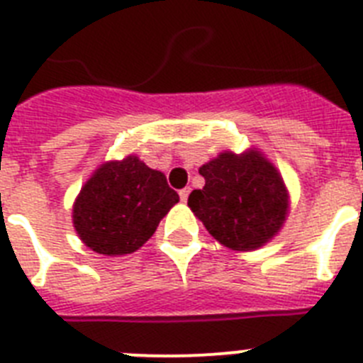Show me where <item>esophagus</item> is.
Returning <instances> with one entry per match:
<instances>
[{
  "mask_svg": "<svg viewBox=\"0 0 363 363\" xmlns=\"http://www.w3.org/2000/svg\"><path fill=\"white\" fill-rule=\"evenodd\" d=\"M189 194H191V189H189V187L182 189V191H179V198H182V201H187Z\"/></svg>",
  "mask_w": 363,
  "mask_h": 363,
  "instance_id": "esophagus-1",
  "label": "esophagus"
}]
</instances>
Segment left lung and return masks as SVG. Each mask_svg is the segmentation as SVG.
<instances>
[{
    "instance_id": "1",
    "label": "left lung",
    "mask_w": 363,
    "mask_h": 363,
    "mask_svg": "<svg viewBox=\"0 0 363 363\" xmlns=\"http://www.w3.org/2000/svg\"><path fill=\"white\" fill-rule=\"evenodd\" d=\"M205 187L189 194L187 205L221 245L255 251L284 225L289 196L280 172L264 154L225 150L200 167Z\"/></svg>"
}]
</instances>
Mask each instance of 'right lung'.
Instances as JSON below:
<instances>
[{"label": "right lung", "mask_w": 363, "mask_h": 363, "mask_svg": "<svg viewBox=\"0 0 363 363\" xmlns=\"http://www.w3.org/2000/svg\"><path fill=\"white\" fill-rule=\"evenodd\" d=\"M178 201V192L169 187L163 172L138 156H127L104 163L86 179L74 201V229L98 255H130Z\"/></svg>", "instance_id": "right-lung-1"}]
</instances>
